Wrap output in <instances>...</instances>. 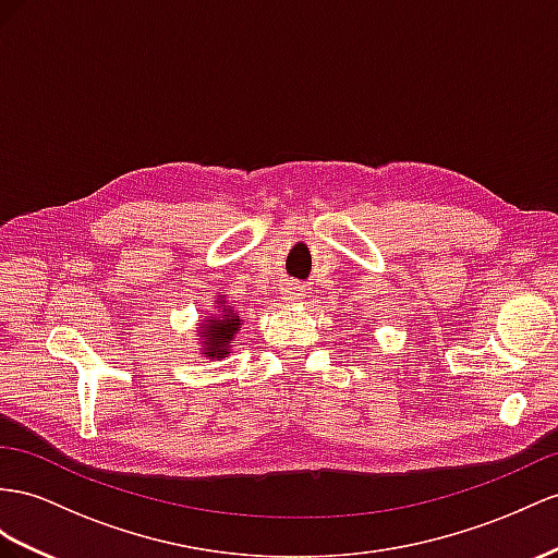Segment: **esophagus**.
<instances>
[{
	"label": "esophagus",
	"mask_w": 558,
	"mask_h": 558,
	"mask_svg": "<svg viewBox=\"0 0 558 558\" xmlns=\"http://www.w3.org/2000/svg\"><path fill=\"white\" fill-rule=\"evenodd\" d=\"M304 296H306V292H304L302 284L288 282V288H284V299H288V302H302Z\"/></svg>",
	"instance_id": "34e87169"
}]
</instances>
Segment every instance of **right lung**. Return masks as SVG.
I'll use <instances>...</instances> for the list:
<instances>
[{
    "label": "right lung",
    "mask_w": 558,
    "mask_h": 558,
    "mask_svg": "<svg viewBox=\"0 0 558 558\" xmlns=\"http://www.w3.org/2000/svg\"><path fill=\"white\" fill-rule=\"evenodd\" d=\"M242 325L240 311L226 304V296L219 294L217 302V313L214 316H205V320L199 323L197 339L203 344V355L209 361H221L228 359L231 353V347L235 344V335Z\"/></svg>",
    "instance_id": "add662e5"
}]
</instances>
